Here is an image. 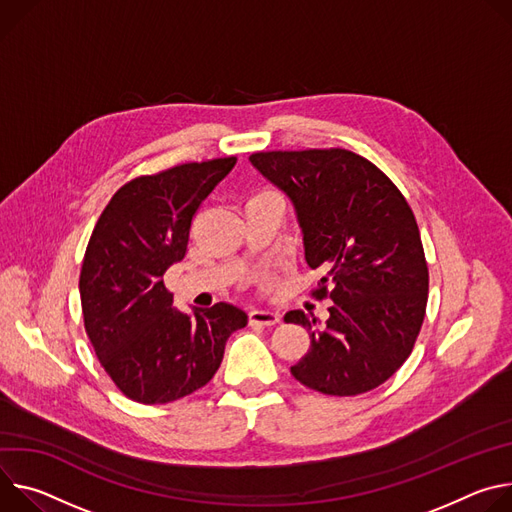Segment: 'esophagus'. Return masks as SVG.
Wrapping results in <instances>:
<instances>
[{
    "instance_id": "obj_1",
    "label": "esophagus",
    "mask_w": 512,
    "mask_h": 512,
    "mask_svg": "<svg viewBox=\"0 0 512 512\" xmlns=\"http://www.w3.org/2000/svg\"><path fill=\"white\" fill-rule=\"evenodd\" d=\"M278 321H280L278 313L262 311V309L250 311V325H264V327H270V325H276Z\"/></svg>"
}]
</instances>
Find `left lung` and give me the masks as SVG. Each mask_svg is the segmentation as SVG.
<instances>
[{
	"label": "left lung",
	"mask_w": 512,
	"mask_h": 512,
	"mask_svg": "<svg viewBox=\"0 0 512 512\" xmlns=\"http://www.w3.org/2000/svg\"><path fill=\"white\" fill-rule=\"evenodd\" d=\"M250 162L291 199L305 260L323 272L313 295L333 301L323 327L299 309L285 315L311 337L293 376L331 396L380 386L411 356L427 307L429 270L407 199L342 148L256 152Z\"/></svg>",
	"instance_id": "obj_1"
}]
</instances>
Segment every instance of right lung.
Returning a JSON list of instances; mask_svg holds the SVG:
<instances>
[{
  "label": "right lung",
  "instance_id": "add662e5",
  "mask_svg": "<svg viewBox=\"0 0 512 512\" xmlns=\"http://www.w3.org/2000/svg\"><path fill=\"white\" fill-rule=\"evenodd\" d=\"M236 160L187 162L138 177L95 223L79 278L85 331L103 370L136 403L166 405L205 386L227 337L248 323L230 303L181 313L162 280L185 258L195 211Z\"/></svg>",
  "mask_w": 512,
  "mask_h": 512
}]
</instances>
